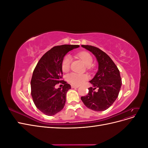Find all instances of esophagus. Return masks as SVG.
Returning <instances> with one entry per match:
<instances>
[{"label": "esophagus", "mask_w": 148, "mask_h": 148, "mask_svg": "<svg viewBox=\"0 0 148 148\" xmlns=\"http://www.w3.org/2000/svg\"><path fill=\"white\" fill-rule=\"evenodd\" d=\"M71 88H79L78 86H75V85H71Z\"/></svg>", "instance_id": "1"}]
</instances>
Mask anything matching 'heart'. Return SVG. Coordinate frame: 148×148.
Instances as JSON below:
<instances>
[{
    "mask_svg": "<svg viewBox=\"0 0 148 148\" xmlns=\"http://www.w3.org/2000/svg\"><path fill=\"white\" fill-rule=\"evenodd\" d=\"M79 57L81 59L86 66H90L92 64V57L86 52H83L78 54ZM71 57L70 56H66L63 59L62 63V69L64 72L69 71L71 63ZM88 79L87 75L82 73H71L67 75L66 79L70 83L75 86H79L83 84Z\"/></svg>",
    "mask_w": 148,
    "mask_h": 148,
    "instance_id": "heart-1",
    "label": "heart"
}]
</instances>
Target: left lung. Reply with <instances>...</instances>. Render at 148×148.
Here are the masks:
<instances>
[{
    "mask_svg": "<svg viewBox=\"0 0 148 148\" xmlns=\"http://www.w3.org/2000/svg\"><path fill=\"white\" fill-rule=\"evenodd\" d=\"M82 47L96 57L98 70L89 81L92 86L88 88V95L82 96L81 99L88 108L92 110H106L119 96L122 86L120 71L110 57L101 49L89 45H82Z\"/></svg>",
    "mask_w": 148,
    "mask_h": 148,
    "instance_id": "left-lung-1",
    "label": "left lung"
}]
</instances>
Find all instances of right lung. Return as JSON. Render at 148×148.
Listing matches in <instances>:
<instances>
[{
    "label": "right lung",
    "instance_id": "add662e5",
    "mask_svg": "<svg viewBox=\"0 0 148 148\" xmlns=\"http://www.w3.org/2000/svg\"><path fill=\"white\" fill-rule=\"evenodd\" d=\"M79 45H61L52 47L44 53L36 66L31 80V96L37 108L49 116L63 109L66 92L71 86L62 80V63L65 55ZM62 83L56 88L55 85Z\"/></svg>",
    "mask_w": 148,
    "mask_h": 148
}]
</instances>
